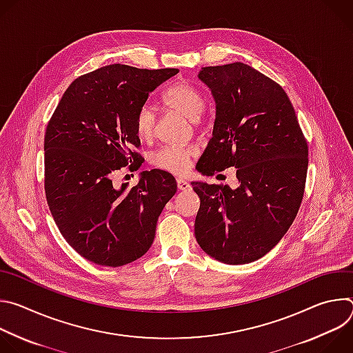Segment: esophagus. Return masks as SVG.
I'll use <instances>...</instances> for the list:
<instances>
[{
    "label": "esophagus",
    "mask_w": 353,
    "mask_h": 353,
    "mask_svg": "<svg viewBox=\"0 0 353 353\" xmlns=\"http://www.w3.org/2000/svg\"><path fill=\"white\" fill-rule=\"evenodd\" d=\"M176 183H177V188H179L180 191H190V190H191L190 183L185 181L184 179H177Z\"/></svg>",
    "instance_id": "esophagus-1"
}]
</instances>
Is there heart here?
I'll return each mask as SVG.
<instances>
[{"mask_svg":"<svg viewBox=\"0 0 353 353\" xmlns=\"http://www.w3.org/2000/svg\"><path fill=\"white\" fill-rule=\"evenodd\" d=\"M163 103L181 113L191 121H198L205 110V99L201 90L190 82L179 81L173 83L163 94ZM157 114L152 105L143 103L135 114V132L141 139H150L155 134ZM196 150L191 146L166 145L158 149L150 162L158 169L173 174H185Z\"/></svg>","mask_w":353,"mask_h":353,"instance_id":"b5f03b06","label":"heart"}]
</instances>
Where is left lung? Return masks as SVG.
Segmentation results:
<instances>
[{
    "mask_svg": "<svg viewBox=\"0 0 353 353\" xmlns=\"http://www.w3.org/2000/svg\"><path fill=\"white\" fill-rule=\"evenodd\" d=\"M198 78L211 89L216 117L196 169L210 176L236 168L239 187L191 183L201 201L195 239L221 263H253L279 243L297 215L307 142L286 92L253 67H204Z\"/></svg>",
    "mask_w": 353,
    "mask_h": 353,
    "instance_id": "8db88e82",
    "label": "left lung"
}]
</instances>
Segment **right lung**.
<instances>
[{
	"mask_svg": "<svg viewBox=\"0 0 353 353\" xmlns=\"http://www.w3.org/2000/svg\"><path fill=\"white\" fill-rule=\"evenodd\" d=\"M177 68L112 64L77 78L64 92L44 135V191L56 225L83 259L121 267L152 245L158 218L176 194L174 177L142 172L132 188L113 185L123 168L142 165L135 114Z\"/></svg>",
	"mask_w": 353,
	"mask_h": 353,
	"instance_id": "1",
	"label": "right lung"
}]
</instances>
